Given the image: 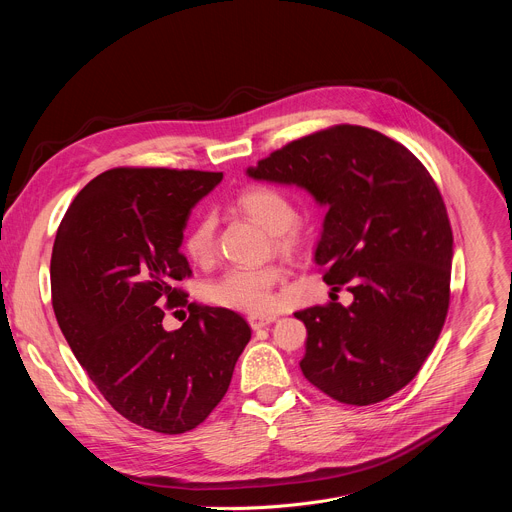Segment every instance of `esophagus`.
Masks as SVG:
<instances>
[{
	"instance_id": "34e87169",
	"label": "esophagus",
	"mask_w": 512,
	"mask_h": 512,
	"mask_svg": "<svg viewBox=\"0 0 512 512\" xmlns=\"http://www.w3.org/2000/svg\"><path fill=\"white\" fill-rule=\"evenodd\" d=\"M275 320H277L275 316H251V318H249V324H251L253 330H261V328L273 324Z\"/></svg>"
}]
</instances>
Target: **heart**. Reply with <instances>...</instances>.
<instances>
[{"label": "heart", "mask_w": 512, "mask_h": 512, "mask_svg": "<svg viewBox=\"0 0 512 512\" xmlns=\"http://www.w3.org/2000/svg\"><path fill=\"white\" fill-rule=\"evenodd\" d=\"M237 208L247 214L251 221L261 225L265 231L275 235L281 249H294L298 243L296 231V208L291 200L273 186L255 184L247 186L237 196ZM216 225L214 218L204 214L196 218L194 225L184 237V249L196 263H206L214 255ZM283 267L261 265V267H235L225 271L221 277L208 285L210 302L253 316L273 312L277 304L275 285L283 279Z\"/></svg>", "instance_id": "heart-1"}]
</instances>
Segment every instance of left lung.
<instances>
[{
	"instance_id": "obj_1",
	"label": "left lung",
	"mask_w": 512,
	"mask_h": 512,
	"mask_svg": "<svg viewBox=\"0 0 512 512\" xmlns=\"http://www.w3.org/2000/svg\"><path fill=\"white\" fill-rule=\"evenodd\" d=\"M247 174L296 184L328 206L314 261L354 302L312 306L304 377L346 405H373L421 369L450 308L454 237L444 198L399 141L334 125L283 145Z\"/></svg>"
}]
</instances>
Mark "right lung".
<instances>
[{"mask_svg":"<svg viewBox=\"0 0 512 512\" xmlns=\"http://www.w3.org/2000/svg\"><path fill=\"white\" fill-rule=\"evenodd\" d=\"M223 172L113 168L68 206L50 259L58 326L109 405L158 433L200 425L225 397L251 328L233 310L188 304L176 283L192 206ZM189 320L168 333V309Z\"/></svg>","mask_w":512,"mask_h":512,"instance_id":"add662e5","label":"right lung"}]
</instances>
